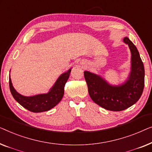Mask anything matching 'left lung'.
Masks as SVG:
<instances>
[{
  "mask_svg": "<svg viewBox=\"0 0 152 152\" xmlns=\"http://www.w3.org/2000/svg\"><path fill=\"white\" fill-rule=\"evenodd\" d=\"M123 42L131 52V70L125 82L113 85L98 74L84 72L88 92L95 103L107 110L119 112L133 105L139 100L145 85V69L139 52L127 37Z\"/></svg>",
  "mask_w": 152,
  "mask_h": 152,
  "instance_id": "obj_1",
  "label": "left lung"
}]
</instances>
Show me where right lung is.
Listing matches in <instances>:
<instances>
[{
	"label": "right lung",
	"mask_w": 152,
	"mask_h": 152,
	"mask_svg": "<svg viewBox=\"0 0 152 152\" xmlns=\"http://www.w3.org/2000/svg\"><path fill=\"white\" fill-rule=\"evenodd\" d=\"M70 69L65 73L62 74L56 81L54 85L46 94L25 96L17 92L13 87L11 78L10 75V89L12 96L15 100L27 110L31 112L39 113L46 112L52 109L58 104L64 95V87L69 77Z\"/></svg>",
	"instance_id": "obj_1"
}]
</instances>
